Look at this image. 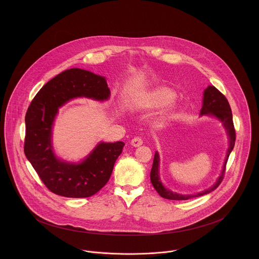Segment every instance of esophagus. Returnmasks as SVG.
<instances>
[{"label":"esophagus","mask_w":259,"mask_h":259,"mask_svg":"<svg viewBox=\"0 0 259 259\" xmlns=\"http://www.w3.org/2000/svg\"><path fill=\"white\" fill-rule=\"evenodd\" d=\"M143 143H144L143 139H142V138H139V137L134 138V139L132 140V142H131L132 146H133V147H136V148H137V147L142 146V145H143Z\"/></svg>","instance_id":"esophagus-1"}]
</instances>
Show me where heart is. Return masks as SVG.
<instances>
[{"label": "heart", "mask_w": 259, "mask_h": 259, "mask_svg": "<svg viewBox=\"0 0 259 259\" xmlns=\"http://www.w3.org/2000/svg\"><path fill=\"white\" fill-rule=\"evenodd\" d=\"M175 93L167 88H157L147 93L140 103V107L154 109L168 105L175 99Z\"/></svg>", "instance_id": "obj_1"}]
</instances>
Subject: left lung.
Returning <instances> with one entry per match:
<instances>
[{
    "label": "left lung",
    "instance_id": "8db88e82",
    "mask_svg": "<svg viewBox=\"0 0 259 259\" xmlns=\"http://www.w3.org/2000/svg\"><path fill=\"white\" fill-rule=\"evenodd\" d=\"M200 114H210V115L217 116L221 121H222L223 126L225 127V130L227 132L228 139H229V148L227 149L226 158H225V161H224V164L222 167V175L214 185L202 192H199L196 194H188V195L172 192L169 189L164 188V186L161 185V183L159 181V177H158L159 157H158V153L155 152L154 157H153L151 171H150V182L153 185V187L155 188V190L158 192V194L163 198L170 199V200H187L192 197H198V196L207 194V193L211 192L212 190H214L215 188H218L219 185L222 184V180L224 178L225 169H226V162H227L228 156H229L231 150L234 148L236 135H235V128H234V124H233V120H232V112H231L229 103H228L227 99L224 97V95L222 94L215 87L209 85L204 91L203 105H202V108L200 111Z\"/></svg>",
    "mask_w": 259,
    "mask_h": 259
}]
</instances>
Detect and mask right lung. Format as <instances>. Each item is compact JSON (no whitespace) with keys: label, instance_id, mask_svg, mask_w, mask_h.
Instances as JSON below:
<instances>
[{"label":"right lung","instance_id":"right-lung-1","mask_svg":"<svg viewBox=\"0 0 259 259\" xmlns=\"http://www.w3.org/2000/svg\"><path fill=\"white\" fill-rule=\"evenodd\" d=\"M110 94L104 76L74 68L49 80L33 99L25 118L24 151L50 191L66 197H89L109 182L122 142L101 143L82 162L73 164L55 156L51 135L55 116L65 103L77 97L104 101Z\"/></svg>","mask_w":259,"mask_h":259}]
</instances>
